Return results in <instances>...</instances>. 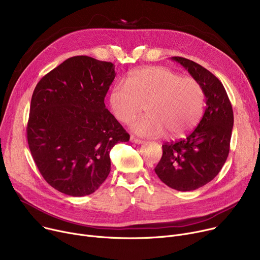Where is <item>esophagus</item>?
I'll return each instance as SVG.
<instances>
[{
    "label": "esophagus",
    "instance_id": "obj_1",
    "mask_svg": "<svg viewBox=\"0 0 260 260\" xmlns=\"http://www.w3.org/2000/svg\"><path fill=\"white\" fill-rule=\"evenodd\" d=\"M129 141L132 142V143H135V144H142L143 143V141L142 140H140V139H138V138H136L135 136H131V138H129Z\"/></svg>",
    "mask_w": 260,
    "mask_h": 260
}]
</instances>
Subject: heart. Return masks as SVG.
I'll return each instance as SVG.
<instances>
[{"instance_id": "b5f03b06", "label": "heart", "mask_w": 260, "mask_h": 260, "mask_svg": "<svg viewBox=\"0 0 260 260\" xmlns=\"http://www.w3.org/2000/svg\"><path fill=\"white\" fill-rule=\"evenodd\" d=\"M126 82L113 86L109 103L113 115L124 124L144 108L147 114L132 125L138 135L154 137L166 132L169 137H179L202 117L205 95L192 77H181L164 67H147L132 72Z\"/></svg>"}]
</instances>
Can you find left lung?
<instances>
[{"mask_svg":"<svg viewBox=\"0 0 260 260\" xmlns=\"http://www.w3.org/2000/svg\"><path fill=\"white\" fill-rule=\"evenodd\" d=\"M182 64L202 85L206 110L199 125L185 139L164 143L154 171L168 187L191 191L212 181L226 162L233 128V110L222 83L201 64L184 57Z\"/></svg>","mask_w":260,"mask_h":260,"instance_id":"1","label":"left lung"}]
</instances>
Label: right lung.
<instances>
[{
  "instance_id": "obj_1",
  "label": "right lung",
  "mask_w": 260,
  "mask_h": 260,
  "mask_svg": "<svg viewBox=\"0 0 260 260\" xmlns=\"http://www.w3.org/2000/svg\"><path fill=\"white\" fill-rule=\"evenodd\" d=\"M112 62L68 58L32 94L27 124L31 155L46 182L71 197L89 196L111 171L110 151L129 135L106 109Z\"/></svg>"
}]
</instances>
